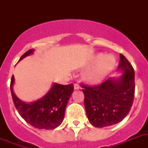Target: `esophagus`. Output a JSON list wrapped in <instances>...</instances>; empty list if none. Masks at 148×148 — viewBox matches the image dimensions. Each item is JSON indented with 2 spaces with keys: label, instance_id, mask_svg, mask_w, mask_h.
<instances>
[{
  "label": "esophagus",
  "instance_id": "34e87169",
  "mask_svg": "<svg viewBox=\"0 0 148 148\" xmlns=\"http://www.w3.org/2000/svg\"><path fill=\"white\" fill-rule=\"evenodd\" d=\"M80 85H79L77 83H76V84H74V89H75V90H79V89H80Z\"/></svg>",
  "mask_w": 148,
  "mask_h": 148
}]
</instances>
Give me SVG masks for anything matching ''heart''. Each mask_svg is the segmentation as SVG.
I'll return each mask as SVG.
<instances>
[{
	"instance_id": "1",
	"label": "heart",
	"mask_w": 148,
	"mask_h": 148,
	"mask_svg": "<svg viewBox=\"0 0 148 148\" xmlns=\"http://www.w3.org/2000/svg\"><path fill=\"white\" fill-rule=\"evenodd\" d=\"M90 64L96 65L88 72L86 78L90 82L97 83L112 71L116 64V60L112 55L104 56L103 53H98L92 58Z\"/></svg>"
}]
</instances>
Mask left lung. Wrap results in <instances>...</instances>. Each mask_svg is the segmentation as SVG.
I'll return each instance as SVG.
<instances>
[{
	"mask_svg": "<svg viewBox=\"0 0 148 148\" xmlns=\"http://www.w3.org/2000/svg\"><path fill=\"white\" fill-rule=\"evenodd\" d=\"M120 59L118 69L123 74L119 79L108 78L95 86L81 85L86 114L93 126L104 127L117 124L131 110L135 91L134 71L121 53Z\"/></svg>",
	"mask_w": 148,
	"mask_h": 148,
	"instance_id": "8db88e82",
	"label": "left lung"
}]
</instances>
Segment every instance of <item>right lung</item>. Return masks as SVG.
<instances>
[{
    "label": "right lung",
    "mask_w": 148,
    "mask_h": 148,
    "mask_svg": "<svg viewBox=\"0 0 148 148\" xmlns=\"http://www.w3.org/2000/svg\"><path fill=\"white\" fill-rule=\"evenodd\" d=\"M33 52V49L27 51L19 60ZM14 81V77L12 76L10 88L13 101L19 114L27 123L36 128L46 130L56 128L62 123L67 102L74 91L73 84L67 85L53 84L43 97L32 103H24L13 91Z\"/></svg>",
    "instance_id": "add662e5"
}]
</instances>
